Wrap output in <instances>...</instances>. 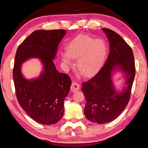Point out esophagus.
<instances>
[{"label": "esophagus", "mask_w": 148, "mask_h": 148, "mask_svg": "<svg viewBox=\"0 0 148 148\" xmlns=\"http://www.w3.org/2000/svg\"><path fill=\"white\" fill-rule=\"evenodd\" d=\"M79 88L80 86L78 83L76 82H72L71 87V90L72 92H76V91L79 90Z\"/></svg>", "instance_id": "1"}]
</instances>
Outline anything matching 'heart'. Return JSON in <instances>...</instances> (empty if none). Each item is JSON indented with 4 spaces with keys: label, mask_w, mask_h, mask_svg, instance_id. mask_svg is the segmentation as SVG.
Instances as JSON below:
<instances>
[{
    "label": "heart",
    "mask_w": 148,
    "mask_h": 148,
    "mask_svg": "<svg viewBox=\"0 0 148 148\" xmlns=\"http://www.w3.org/2000/svg\"><path fill=\"white\" fill-rule=\"evenodd\" d=\"M67 52L61 53L65 65L71 66L72 59L77 60V71L83 76L95 75L103 66L106 60L107 47L103 39H95L87 35H79L67 45Z\"/></svg>",
    "instance_id": "b5f03b06"
}]
</instances>
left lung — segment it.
Returning a JSON list of instances; mask_svg holds the SVG:
<instances>
[{"instance_id":"1","label":"left lung","mask_w":148,"mask_h":148,"mask_svg":"<svg viewBox=\"0 0 148 148\" xmlns=\"http://www.w3.org/2000/svg\"><path fill=\"white\" fill-rule=\"evenodd\" d=\"M109 42L110 51L106 63L98 73L82 83L86 99L85 115L91 122L103 124L116 119L128 104L135 76V59L132 49L119 34L102 28ZM116 71L125 75L124 89L117 91L112 81Z\"/></svg>"}]
</instances>
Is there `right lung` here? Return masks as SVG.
Wrapping results in <instances>:
<instances>
[{"instance_id": "add662e5", "label": "right lung", "mask_w": 148, "mask_h": 148, "mask_svg": "<svg viewBox=\"0 0 148 148\" xmlns=\"http://www.w3.org/2000/svg\"><path fill=\"white\" fill-rule=\"evenodd\" d=\"M66 33L65 29L34 31L16 52L13 77L17 100L31 119L43 125L54 124L63 117L64 100L71 85L70 77L59 72L53 63ZM31 58L41 61L43 71L36 79L27 80L21 65Z\"/></svg>"}]
</instances>
